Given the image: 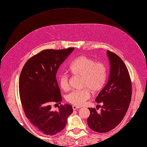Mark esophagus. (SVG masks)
<instances>
[{
    "instance_id": "esophagus-1",
    "label": "esophagus",
    "mask_w": 147,
    "mask_h": 147,
    "mask_svg": "<svg viewBox=\"0 0 147 147\" xmlns=\"http://www.w3.org/2000/svg\"><path fill=\"white\" fill-rule=\"evenodd\" d=\"M72 107H73V109L74 111L77 110V109H79L81 108V107H80V106H76V105H73Z\"/></svg>"
}]
</instances>
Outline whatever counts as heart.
Returning <instances> with one entry per match:
<instances>
[{
  "instance_id": "b5f03b06",
  "label": "heart",
  "mask_w": 147,
  "mask_h": 147,
  "mask_svg": "<svg viewBox=\"0 0 147 147\" xmlns=\"http://www.w3.org/2000/svg\"><path fill=\"white\" fill-rule=\"evenodd\" d=\"M69 70L74 76L82 78L81 90L73 91L65 96L66 101L71 104L81 106L90 97V91L97 93L102 90L107 77V69L104 63L95 62L94 59L82 55L76 59L69 66ZM61 89L67 91L69 89V76L61 74L58 78Z\"/></svg>"
}]
</instances>
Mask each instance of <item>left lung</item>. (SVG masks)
<instances>
[{
    "instance_id": "1",
    "label": "left lung",
    "mask_w": 147,
    "mask_h": 147,
    "mask_svg": "<svg viewBox=\"0 0 147 147\" xmlns=\"http://www.w3.org/2000/svg\"><path fill=\"white\" fill-rule=\"evenodd\" d=\"M110 61L108 82L95 98L101 103V111L88 108L87 119L89 127L98 133H107L113 129L123 119L131 100V81L123 60L114 53L107 51Z\"/></svg>"
}]
</instances>
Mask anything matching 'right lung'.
Segmentation results:
<instances>
[{
	"instance_id": "obj_1",
	"label": "right lung",
	"mask_w": 147,
	"mask_h": 147,
	"mask_svg": "<svg viewBox=\"0 0 147 147\" xmlns=\"http://www.w3.org/2000/svg\"><path fill=\"white\" fill-rule=\"evenodd\" d=\"M74 49L44 50L31 57L21 72L19 91L24 114L31 123L46 135L61 131L73 111L69 104H61L58 111H53L52 105L62 102L56 74Z\"/></svg>"
}]
</instances>
